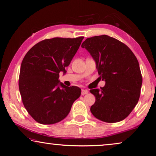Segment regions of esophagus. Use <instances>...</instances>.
I'll return each instance as SVG.
<instances>
[{
    "mask_svg": "<svg viewBox=\"0 0 156 156\" xmlns=\"http://www.w3.org/2000/svg\"><path fill=\"white\" fill-rule=\"evenodd\" d=\"M88 93V91L87 90H84V89H82V92H81V94L82 95H85L87 94Z\"/></svg>",
    "mask_w": 156,
    "mask_h": 156,
    "instance_id": "obj_1",
    "label": "esophagus"
}]
</instances>
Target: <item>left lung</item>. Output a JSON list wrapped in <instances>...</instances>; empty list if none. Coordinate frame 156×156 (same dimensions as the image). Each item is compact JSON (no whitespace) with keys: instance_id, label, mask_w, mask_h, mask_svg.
I'll list each match as a JSON object with an SVG mask.
<instances>
[{"instance_id":"left-lung-1","label":"left lung","mask_w":156,"mask_h":156,"mask_svg":"<svg viewBox=\"0 0 156 156\" xmlns=\"http://www.w3.org/2000/svg\"><path fill=\"white\" fill-rule=\"evenodd\" d=\"M82 47L91 54L100 77L106 82L101 90H90L96 97L92 114L108 123L123 120L140 96L142 76L136 56L124 43L108 35L86 38Z\"/></svg>"}]
</instances>
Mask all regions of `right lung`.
<instances>
[{
  "instance_id": "1",
  "label": "right lung",
  "mask_w": 156,
  "mask_h": 156,
  "mask_svg": "<svg viewBox=\"0 0 156 156\" xmlns=\"http://www.w3.org/2000/svg\"><path fill=\"white\" fill-rule=\"evenodd\" d=\"M83 37L53 38L39 42L28 50L20 66L19 90L24 106L35 121L53 124L66 118L81 94L77 86L59 82L76 53Z\"/></svg>"
}]
</instances>
